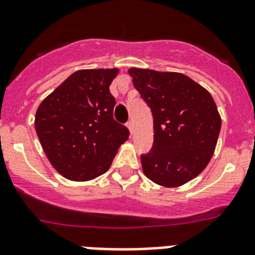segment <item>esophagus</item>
<instances>
[{
  "instance_id": "34e87169",
  "label": "esophagus",
  "mask_w": 255,
  "mask_h": 255,
  "mask_svg": "<svg viewBox=\"0 0 255 255\" xmlns=\"http://www.w3.org/2000/svg\"><path fill=\"white\" fill-rule=\"evenodd\" d=\"M127 127H128V129H129L130 134H133V133H134V127H133V122H132V121H128V122H127Z\"/></svg>"
}]
</instances>
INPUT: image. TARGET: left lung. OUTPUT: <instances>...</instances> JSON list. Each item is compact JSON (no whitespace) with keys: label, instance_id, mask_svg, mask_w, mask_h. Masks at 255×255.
Masks as SVG:
<instances>
[{"label":"left lung","instance_id":"1","mask_svg":"<svg viewBox=\"0 0 255 255\" xmlns=\"http://www.w3.org/2000/svg\"><path fill=\"white\" fill-rule=\"evenodd\" d=\"M128 72L153 118V144L141 155L142 170L156 184L180 187L205 170L215 152L221 129L215 100L183 73Z\"/></svg>","mask_w":255,"mask_h":255}]
</instances>
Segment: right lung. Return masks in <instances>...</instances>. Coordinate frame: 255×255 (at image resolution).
Segmentation results:
<instances>
[{
    "label": "right lung",
    "mask_w": 255,
    "mask_h": 255,
    "mask_svg": "<svg viewBox=\"0 0 255 255\" xmlns=\"http://www.w3.org/2000/svg\"><path fill=\"white\" fill-rule=\"evenodd\" d=\"M117 75L118 68L76 71L36 111L35 130L48 160L73 182L104 174L129 136L113 118L109 86Z\"/></svg>",
    "instance_id": "right-lung-1"
}]
</instances>
